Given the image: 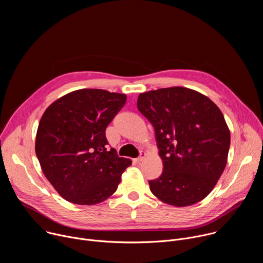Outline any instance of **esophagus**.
<instances>
[{
  "label": "esophagus",
  "instance_id": "34e87169",
  "mask_svg": "<svg viewBox=\"0 0 263 263\" xmlns=\"http://www.w3.org/2000/svg\"><path fill=\"white\" fill-rule=\"evenodd\" d=\"M146 156V154L144 153V152H140V154H139V156L135 159V161L136 162H140V161H142L143 159H144V157Z\"/></svg>",
  "mask_w": 263,
  "mask_h": 263
}]
</instances>
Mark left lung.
<instances>
[{
	"label": "left lung",
	"instance_id": "obj_1",
	"mask_svg": "<svg viewBox=\"0 0 263 263\" xmlns=\"http://www.w3.org/2000/svg\"><path fill=\"white\" fill-rule=\"evenodd\" d=\"M137 108L154 127L163 162L160 177L148 181L149 190L177 207L202 201L227 164L230 131L219 108L185 87L140 93Z\"/></svg>",
	"mask_w": 263,
	"mask_h": 263
}]
</instances>
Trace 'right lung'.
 <instances>
[{"mask_svg": "<svg viewBox=\"0 0 263 263\" xmlns=\"http://www.w3.org/2000/svg\"><path fill=\"white\" fill-rule=\"evenodd\" d=\"M127 97L104 89H79L51 104L37 129L35 152L58 194L78 205H95L118 190L131 160L108 147L107 126Z\"/></svg>", "mask_w": 263, "mask_h": 263, "instance_id": "1", "label": "right lung"}]
</instances>
